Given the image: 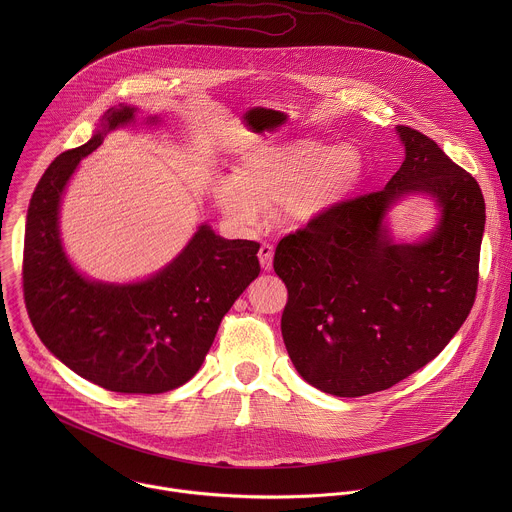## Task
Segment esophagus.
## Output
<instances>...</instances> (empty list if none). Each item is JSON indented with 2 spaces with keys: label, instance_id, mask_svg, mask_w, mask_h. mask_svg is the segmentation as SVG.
I'll return each mask as SVG.
<instances>
[{
  "label": "esophagus",
  "instance_id": "esophagus-1",
  "mask_svg": "<svg viewBox=\"0 0 512 512\" xmlns=\"http://www.w3.org/2000/svg\"><path fill=\"white\" fill-rule=\"evenodd\" d=\"M258 258H260V266L262 270L270 272L274 266V246L272 244H262L258 250Z\"/></svg>",
  "mask_w": 512,
  "mask_h": 512
}]
</instances>
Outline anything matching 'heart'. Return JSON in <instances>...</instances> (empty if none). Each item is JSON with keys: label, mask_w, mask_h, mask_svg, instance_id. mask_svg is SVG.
<instances>
[{"label": "heart", "mask_w": 512, "mask_h": 512, "mask_svg": "<svg viewBox=\"0 0 512 512\" xmlns=\"http://www.w3.org/2000/svg\"><path fill=\"white\" fill-rule=\"evenodd\" d=\"M365 171L359 147L301 138L246 153L232 175L213 181V197L222 215L240 226H256L276 205L286 219L303 224L349 201Z\"/></svg>", "instance_id": "heart-1"}]
</instances>
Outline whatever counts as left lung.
Segmentation results:
<instances>
[{
	"mask_svg": "<svg viewBox=\"0 0 512 512\" xmlns=\"http://www.w3.org/2000/svg\"><path fill=\"white\" fill-rule=\"evenodd\" d=\"M404 163L378 193L347 201L280 240L282 335L295 370L341 398L386 390L434 361L467 319L479 280V183L418 130L396 126ZM430 196L439 224L396 243L391 207Z\"/></svg>",
	"mask_w": 512,
	"mask_h": 512,
	"instance_id": "obj_1",
	"label": "left lung"
}]
</instances>
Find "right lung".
<instances>
[{
    "label": "right lung",
    "mask_w": 512,
    "mask_h": 512,
    "mask_svg": "<svg viewBox=\"0 0 512 512\" xmlns=\"http://www.w3.org/2000/svg\"><path fill=\"white\" fill-rule=\"evenodd\" d=\"M128 124H136L134 106L106 110L94 136L43 173L27 211L23 295L43 345L78 376L120 394H161L203 365L222 317L260 274V244L226 240L203 222L146 280L108 284L80 274L63 248L61 201L80 159Z\"/></svg>",
    "instance_id": "1"
}]
</instances>
